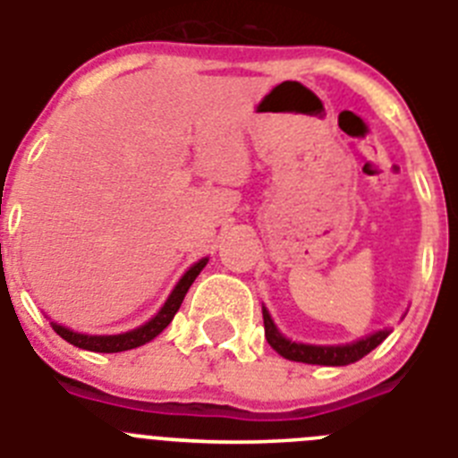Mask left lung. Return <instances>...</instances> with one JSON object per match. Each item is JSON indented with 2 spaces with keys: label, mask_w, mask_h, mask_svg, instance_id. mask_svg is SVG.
I'll return each mask as SVG.
<instances>
[{
  "label": "left lung",
  "mask_w": 458,
  "mask_h": 458,
  "mask_svg": "<svg viewBox=\"0 0 458 458\" xmlns=\"http://www.w3.org/2000/svg\"><path fill=\"white\" fill-rule=\"evenodd\" d=\"M262 320H265V336H267V344L276 350L278 355L293 361H304V364H320V367H345V364H352V361L369 355L373 348H377V345L383 344L389 336V329H380V332L369 334V336L355 341V344L309 345L285 339L284 334L276 329V325H274L267 309H262Z\"/></svg>",
  "instance_id": "obj_1"
}]
</instances>
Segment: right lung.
Masks as SVG:
<instances>
[{"mask_svg": "<svg viewBox=\"0 0 458 458\" xmlns=\"http://www.w3.org/2000/svg\"><path fill=\"white\" fill-rule=\"evenodd\" d=\"M205 265H207V258L198 260L196 265H193V267L180 278V284L174 285V290L170 293L165 304L161 306V311H158L149 323L140 325L138 329H131V332H124V334H110V336H91V334L73 332V329L64 327V325H57V323H50V325H53V329L62 336L64 341L73 344L75 348L91 350V352H122V350H131V348H138V345H145L152 339H157L158 334L168 327L170 320L174 318V313L180 311V306L182 301H184V295L189 293L191 284L196 281V276L202 272Z\"/></svg>", "mask_w": 458, "mask_h": 458, "instance_id": "obj_1", "label": "right lung"}]
</instances>
